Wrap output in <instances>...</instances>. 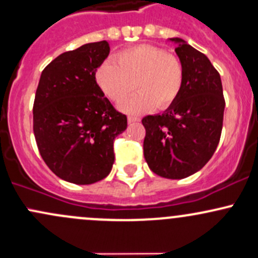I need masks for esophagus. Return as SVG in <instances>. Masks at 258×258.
I'll return each mask as SVG.
<instances>
[{
  "mask_svg": "<svg viewBox=\"0 0 258 258\" xmlns=\"http://www.w3.org/2000/svg\"><path fill=\"white\" fill-rule=\"evenodd\" d=\"M127 121H128L130 124H132V123L140 122V118H137V117H128V118H127Z\"/></svg>",
  "mask_w": 258,
  "mask_h": 258,
  "instance_id": "obj_1",
  "label": "esophagus"
}]
</instances>
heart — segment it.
Returning <instances> with one entry per match:
<instances>
[{
  "label": "heart",
  "mask_w": 258,
  "mask_h": 258,
  "mask_svg": "<svg viewBox=\"0 0 258 258\" xmlns=\"http://www.w3.org/2000/svg\"><path fill=\"white\" fill-rule=\"evenodd\" d=\"M107 58L97 72V83L107 99L118 104L135 90L140 93L121 105L128 114L170 106L179 98L183 86V67L179 57L160 47L142 44Z\"/></svg>",
  "instance_id": "obj_1"
}]
</instances>
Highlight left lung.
Returning a JSON list of instances; mask_svg holds the SVG:
<instances>
[{"instance_id": "8db88e82", "label": "left lung", "mask_w": 258, "mask_h": 258, "mask_svg": "<svg viewBox=\"0 0 258 258\" xmlns=\"http://www.w3.org/2000/svg\"><path fill=\"white\" fill-rule=\"evenodd\" d=\"M175 52L183 67L179 98L163 114L143 117V152L153 172L179 180L203 168L220 140L225 101L222 79L205 53L181 38Z\"/></svg>"}]
</instances>
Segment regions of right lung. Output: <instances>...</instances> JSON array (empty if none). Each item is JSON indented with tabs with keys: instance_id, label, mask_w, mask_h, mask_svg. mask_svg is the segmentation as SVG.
Masks as SVG:
<instances>
[{
	"instance_id": "1",
	"label": "right lung",
	"mask_w": 258,
	"mask_h": 258,
	"mask_svg": "<svg viewBox=\"0 0 258 258\" xmlns=\"http://www.w3.org/2000/svg\"><path fill=\"white\" fill-rule=\"evenodd\" d=\"M107 41L61 53L41 72L33 128L42 159L62 180L90 185L105 179L115 160L114 140L127 128L95 81L109 56Z\"/></svg>"
}]
</instances>
